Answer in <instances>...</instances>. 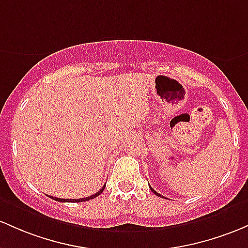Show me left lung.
<instances>
[{
  "label": "left lung",
  "instance_id": "8db88e82",
  "mask_svg": "<svg viewBox=\"0 0 248 248\" xmlns=\"http://www.w3.org/2000/svg\"><path fill=\"white\" fill-rule=\"evenodd\" d=\"M149 188H151V189H152V192H153L155 195H157V197H161V198H164V197H162V195H161V194H159V193H157V192H155V190H154L153 188H152V187H151V186H149Z\"/></svg>",
  "mask_w": 248,
  "mask_h": 248
}]
</instances>
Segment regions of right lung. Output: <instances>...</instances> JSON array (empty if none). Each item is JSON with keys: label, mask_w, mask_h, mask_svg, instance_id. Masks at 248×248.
<instances>
[{"label": "right lung", "mask_w": 248, "mask_h": 248, "mask_svg": "<svg viewBox=\"0 0 248 248\" xmlns=\"http://www.w3.org/2000/svg\"><path fill=\"white\" fill-rule=\"evenodd\" d=\"M105 187L106 186H103L102 188L99 190V192L95 193V194H93V195H91V197L82 198V199H60V198H54V197H49V198H51V199H54V200H56V201H60V202H82V201H88V200H91V199H94V198L99 197V195L103 192Z\"/></svg>", "instance_id": "right-lung-1"}]
</instances>
